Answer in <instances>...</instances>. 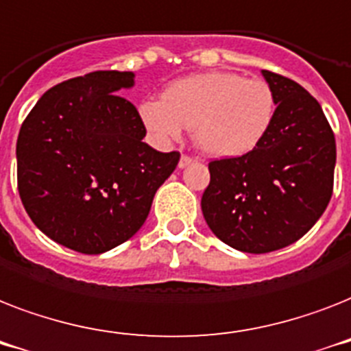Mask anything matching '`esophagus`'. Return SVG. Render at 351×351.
I'll return each mask as SVG.
<instances>
[{
    "instance_id": "obj_1",
    "label": "esophagus",
    "mask_w": 351,
    "mask_h": 351,
    "mask_svg": "<svg viewBox=\"0 0 351 351\" xmlns=\"http://www.w3.org/2000/svg\"><path fill=\"white\" fill-rule=\"evenodd\" d=\"M192 158H189V156H181V159H179V168H186L189 165H192Z\"/></svg>"
}]
</instances>
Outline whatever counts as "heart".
<instances>
[{
    "mask_svg": "<svg viewBox=\"0 0 351 351\" xmlns=\"http://www.w3.org/2000/svg\"><path fill=\"white\" fill-rule=\"evenodd\" d=\"M276 112V94L266 81L234 72H203L170 83L162 101H143L139 119L161 145L178 141L186 127L206 156L234 159L265 141Z\"/></svg>",
    "mask_w": 351,
    "mask_h": 351,
    "instance_id": "heart-1",
    "label": "heart"
}]
</instances>
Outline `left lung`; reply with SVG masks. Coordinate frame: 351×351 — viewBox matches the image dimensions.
Returning a JSON list of instances; mask_svg holds the SVG:
<instances>
[{"label": "left lung", "instance_id": "obj_1", "mask_svg": "<svg viewBox=\"0 0 351 351\" xmlns=\"http://www.w3.org/2000/svg\"><path fill=\"white\" fill-rule=\"evenodd\" d=\"M261 74L276 94L274 125L254 152L210 162L201 199L210 230L248 254L285 248L317 223L332 197L337 158L317 99L285 75Z\"/></svg>", "mask_w": 351, "mask_h": 351}]
</instances>
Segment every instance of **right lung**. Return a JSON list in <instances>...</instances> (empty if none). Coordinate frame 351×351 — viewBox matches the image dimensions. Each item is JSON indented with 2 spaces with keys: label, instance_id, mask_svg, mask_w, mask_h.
Listing matches in <instances>:
<instances>
[{
  "label": "right lung",
  "instance_id": "1",
  "mask_svg": "<svg viewBox=\"0 0 351 351\" xmlns=\"http://www.w3.org/2000/svg\"><path fill=\"white\" fill-rule=\"evenodd\" d=\"M134 72L99 70L39 97L16 145L19 197L56 243L96 255L128 241L179 162L143 143L139 112L119 96Z\"/></svg>",
  "mask_w": 351,
  "mask_h": 351
}]
</instances>
